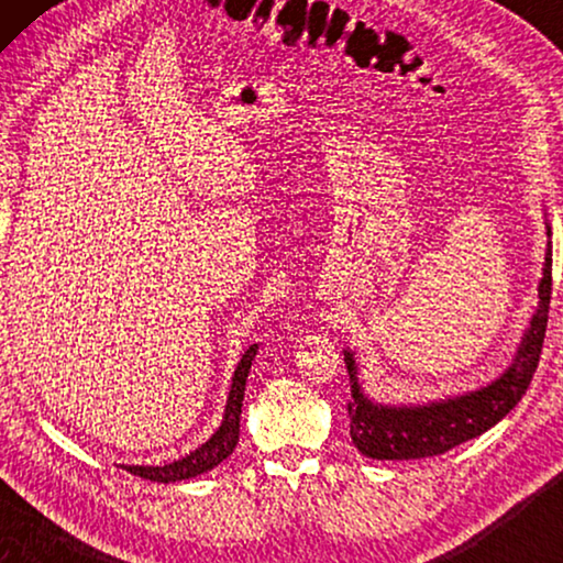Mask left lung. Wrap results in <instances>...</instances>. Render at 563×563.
<instances>
[{"instance_id":"left-lung-1","label":"left lung","mask_w":563,"mask_h":563,"mask_svg":"<svg viewBox=\"0 0 563 563\" xmlns=\"http://www.w3.org/2000/svg\"><path fill=\"white\" fill-rule=\"evenodd\" d=\"M538 291H541V305H538L533 320H530L515 364L489 387L459 399H449V402L399 407V410L397 407L368 402L358 391L356 366H353L351 353H345V368H349L351 379V438L356 449L372 459L387 461L438 456V453L456 449L468 438L482 435L484 430L503 420L526 395L530 382H533L538 361H541L551 310V243L549 253H545V268Z\"/></svg>"}]
</instances>
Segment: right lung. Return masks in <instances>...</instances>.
<instances>
[{
	"instance_id": "right-lung-1",
	"label": "right lung",
	"mask_w": 563,
	"mask_h": 563,
	"mask_svg": "<svg viewBox=\"0 0 563 563\" xmlns=\"http://www.w3.org/2000/svg\"><path fill=\"white\" fill-rule=\"evenodd\" d=\"M258 345H251L249 351L243 353L241 364L235 368L233 376V387H230V397H228V407H225V418H222V426L218 428L210 441H207L202 449H197L189 456H184L174 464L166 466H125L130 474L143 476V479L151 482H181V479H191V476L210 472L220 464L222 459H228L233 453L235 443H238V430H241V407H243V395H245V379H249V368L251 361L256 356Z\"/></svg>"
}]
</instances>
